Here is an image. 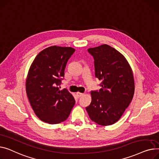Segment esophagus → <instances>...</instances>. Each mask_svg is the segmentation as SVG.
<instances>
[{"mask_svg": "<svg viewBox=\"0 0 159 159\" xmlns=\"http://www.w3.org/2000/svg\"><path fill=\"white\" fill-rule=\"evenodd\" d=\"M84 95V94H83V93H80V92H77L76 93V96H78V98H81V96H83Z\"/></svg>", "mask_w": 159, "mask_h": 159, "instance_id": "1", "label": "esophagus"}]
</instances>
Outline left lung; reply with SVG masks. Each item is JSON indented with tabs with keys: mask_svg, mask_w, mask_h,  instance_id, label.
Wrapping results in <instances>:
<instances>
[{
	"mask_svg": "<svg viewBox=\"0 0 159 159\" xmlns=\"http://www.w3.org/2000/svg\"><path fill=\"white\" fill-rule=\"evenodd\" d=\"M88 52L94 60L95 76L102 82L99 91H91L92 101L86 110L96 123L113 125L123 116L134 97L132 69L124 56L108 45L90 48Z\"/></svg>",
	"mask_w": 159,
	"mask_h": 159,
	"instance_id": "1",
	"label": "left lung"
}]
</instances>
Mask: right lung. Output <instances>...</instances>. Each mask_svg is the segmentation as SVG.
Here are the masks:
<instances>
[{
  "instance_id": "1",
  "label": "right lung",
  "mask_w": 159,
  "mask_h": 159,
  "mask_svg": "<svg viewBox=\"0 0 159 159\" xmlns=\"http://www.w3.org/2000/svg\"><path fill=\"white\" fill-rule=\"evenodd\" d=\"M72 48L49 47L36 56L28 72L26 93L34 112L41 120L58 124L66 120L75 104L67 89L60 85L71 55Z\"/></svg>"
}]
</instances>
